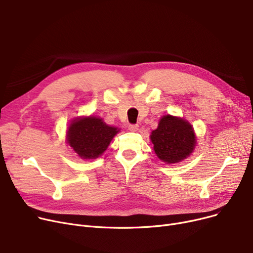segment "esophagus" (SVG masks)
Wrapping results in <instances>:
<instances>
[{
    "mask_svg": "<svg viewBox=\"0 0 253 253\" xmlns=\"http://www.w3.org/2000/svg\"><path fill=\"white\" fill-rule=\"evenodd\" d=\"M128 129H129L130 131L135 132V131L138 130V125H137V124H130V125L128 126Z\"/></svg>",
    "mask_w": 253,
    "mask_h": 253,
    "instance_id": "esophagus-1",
    "label": "esophagus"
}]
</instances>
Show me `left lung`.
<instances>
[{
  "label": "left lung",
  "mask_w": 253,
  "mask_h": 253,
  "mask_svg": "<svg viewBox=\"0 0 253 253\" xmlns=\"http://www.w3.org/2000/svg\"><path fill=\"white\" fill-rule=\"evenodd\" d=\"M151 140L157 156L168 164L180 162L190 156L196 144L191 124L170 115L160 120L158 128L152 132Z\"/></svg>",
  "instance_id": "obj_1"
}]
</instances>
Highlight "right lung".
Listing matches in <instances>:
<instances>
[{"mask_svg": "<svg viewBox=\"0 0 253 253\" xmlns=\"http://www.w3.org/2000/svg\"><path fill=\"white\" fill-rule=\"evenodd\" d=\"M118 132V128L106 125L102 119H78L69 127L68 142L81 158L95 159L108 149Z\"/></svg>", "mask_w": 253, "mask_h": 253, "instance_id": "obj_1", "label": "right lung"}]
</instances>
